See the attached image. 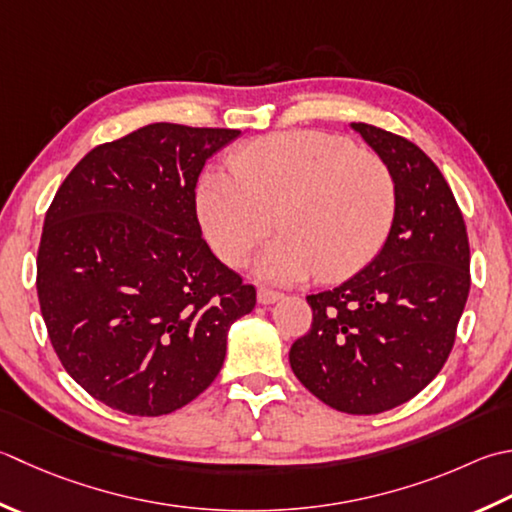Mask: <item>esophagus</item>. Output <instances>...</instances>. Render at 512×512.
Instances as JSON below:
<instances>
[{"label":"esophagus","instance_id":"obj_1","mask_svg":"<svg viewBox=\"0 0 512 512\" xmlns=\"http://www.w3.org/2000/svg\"><path fill=\"white\" fill-rule=\"evenodd\" d=\"M279 299H282V293H277V290H270V288H259L257 290V302L259 304L268 306V304L279 302Z\"/></svg>","mask_w":512,"mask_h":512}]
</instances>
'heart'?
I'll return each mask as SVG.
<instances>
[{
    "instance_id": "heart-1",
    "label": "heart",
    "mask_w": 512,
    "mask_h": 512,
    "mask_svg": "<svg viewBox=\"0 0 512 512\" xmlns=\"http://www.w3.org/2000/svg\"><path fill=\"white\" fill-rule=\"evenodd\" d=\"M228 166L230 175H204L195 195L206 242L226 266L246 264L275 226L279 239L259 259V275L297 282L317 270L333 282L364 268L393 228V170L346 137L319 130L259 137L237 148Z\"/></svg>"
}]
</instances>
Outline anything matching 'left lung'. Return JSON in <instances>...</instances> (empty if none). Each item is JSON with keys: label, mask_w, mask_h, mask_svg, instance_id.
Listing matches in <instances>:
<instances>
[{"label": "left lung", "mask_w": 512, "mask_h": 512, "mask_svg": "<svg viewBox=\"0 0 512 512\" xmlns=\"http://www.w3.org/2000/svg\"><path fill=\"white\" fill-rule=\"evenodd\" d=\"M350 126L393 170L395 222L364 270L306 297L313 326L288 359L330 408L377 415L413 399L446 364L470 290V248L462 210L433 159L384 128Z\"/></svg>", "instance_id": "obj_1"}]
</instances>
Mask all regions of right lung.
<instances>
[{"label": "right lung", "instance_id": "obj_1", "mask_svg": "<svg viewBox=\"0 0 512 512\" xmlns=\"http://www.w3.org/2000/svg\"><path fill=\"white\" fill-rule=\"evenodd\" d=\"M233 128L148 124L70 170L37 250V297L66 373L126 415L159 417L222 370L228 328L255 308L202 239L195 186Z\"/></svg>", "mask_w": 512, "mask_h": 512}]
</instances>
